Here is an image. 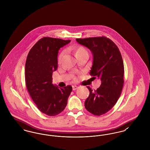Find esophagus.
Masks as SVG:
<instances>
[{"label":"esophagus","mask_w":150,"mask_h":150,"mask_svg":"<svg viewBox=\"0 0 150 150\" xmlns=\"http://www.w3.org/2000/svg\"><path fill=\"white\" fill-rule=\"evenodd\" d=\"M79 86H72V90L73 91H75V90H76L77 89H78Z\"/></svg>","instance_id":"1"}]
</instances>
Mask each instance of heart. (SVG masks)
<instances>
[{
  "label": "heart",
  "mask_w": 150,
  "mask_h": 150,
  "mask_svg": "<svg viewBox=\"0 0 150 150\" xmlns=\"http://www.w3.org/2000/svg\"><path fill=\"white\" fill-rule=\"evenodd\" d=\"M69 50L72 52L77 59H78L80 57H83V56L88 55V52L87 50L85 47L81 46V45L72 46L71 47L69 48ZM64 52H62L59 54V56L58 57V63H61L62 58L64 56Z\"/></svg>",
  "instance_id": "b5f03b06"
}]
</instances>
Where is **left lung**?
Returning <instances> with one entry per match:
<instances>
[{
  "label": "left lung",
  "mask_w": 150,
  "mask_h": 150,
  "mask_svg": "<svg viewBox=\"0 0 150 150\" xmlns=\"http://www.w3.org/2000/svg\"><path fill=\"white\" fill-rule=\"evenodd\" d=\"M76 40L92 52L93 65L89 74L101 81L96 90L87 86L90 94L85 101V107L94 115L105 114L114 106L123 87L124 67L120 52L117 45L105 36Z\"/></svg>",
  "instance_id": "8db88e82"
}]
</instances>
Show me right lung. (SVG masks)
Instances as JSON below:
<instances>
[{
  "mask_svg": "<svg viewBox=\"0 0 150 150\" xmlns=\"http://www.w3.org/2000/svg\"><path fill=\"white\" fill-rule=\"evenodd\" d=\"M71 42L44 37L29 51L25 64V82L29 94L43 114L53 116L64 111L72 92L71 86L63 88L53 85L52 73L57 70L60 48Z\"/></svg>",
  "mask_w": 150,
  "mask_h": 150,
  "instance_id": "obj_1",
  "label": "right lung"
}]
</instances>
